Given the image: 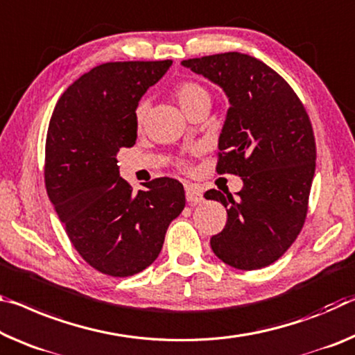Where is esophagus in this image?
Masks as SVG:
<instances>
[{
    "instance_id": "esophagus-1",
    "label": "esophagus",
    "mask_w": 355,
    "mask_h": 355,
    "mask_svg": "<svg viewBox=\"0 0 355 355\" xmlns=\"http://www.w3.org/2000/svg\"><path fill=\"white\" fill-rule=\"evenodd\" d=\"M184 191H187V200L189 204H200V202H204V193L196 184H187Z\"/></svg>"
}]
</instances>
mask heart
<instances>
[{"instance_id":"obj_1","label":"heart","mask_w":355,"mask_h":355,"mask_svg":"<svg viewBox=\"0 0 355 355\" xmlns=\"http://www.w3.org/2000/svg\"><path fill=\"white\" fill-rule=\"evenodd\" d=\"M175 98L178 101L180 107H182L183 110H188L189 107H193L196 104H200V103H210V93H208V89L200 85L198 82H182L178 83L175 87ZM145 112H147V105L145 103H140L136 109V120L137 123H142L144 118H145Z\"/></svg>"}]
</instances>
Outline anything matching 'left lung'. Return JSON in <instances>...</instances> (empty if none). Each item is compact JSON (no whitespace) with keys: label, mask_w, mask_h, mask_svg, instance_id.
Returning <instances> with one entry per match:
<instances>
[{"label":"left lung","mask_w":355,"mask_h":355,"mask_svg":"<svg viewBox=\"0 0 355 355\" xmlns=\"http://www.w3.org/2000/svg\"><path fill=\"white\" fill-rule=\"evenodd\" d=\"M182 66L226 93L216 171L243 182L235 196L205 193L227 210L211 250L234 268L267 267L289 250L306 218L316 144L305 107L289 83L254 56L227 52L183 60Z\"/></svg>","instance_id":"obj_1"}]
</instances>
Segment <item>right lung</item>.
Segmentation results:
<instances>
[{"label": "right lung", "mask_w": 355, "mask_h": 355, "mask_svg": "<svg viewBox=\"0 0 355 355\" xmlns=\"http://www.w3.org/2000/svg\"><path fill=\"white\" fill-rule=\"evenodd\" d=\"M172 60L104 63L78 77L55 105L46 140V188L67 237L110 277H132L159 254L184 208L178 180L156 178L134 193L116 155L136 144L140 98Z\"/></svg>", "instance_id": "right-lung-1"}]
</instances>
